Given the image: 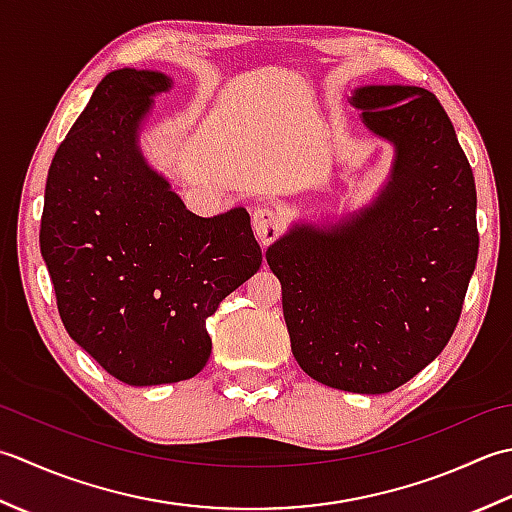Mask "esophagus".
<instances>
[{
    "label": "esophagus",
    "mask_w": 512,
    "mask_h": 512,
    "mask_svg": "<svg viewBox=\"0 0 512 512\" xmlns=\"http://www.w3.org/2000/svg\"><path fill=\"white\" fill-rule=\"evenodd\" d=\"M252 227L260 245H269L283 229V214L274 205H258L252 214Z\"/></svg>",
    "instance_id": "1"
}]
</instances>
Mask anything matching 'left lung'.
I'll use <instances>...</instances> for the list:
<instances>
[{
	"label": "left lung",
	"mask_w": 512,
	"mask_h": 512,
	"mask_svg": "<svg viewBox=\"0 0 512 512\" xmlns=\"http://www.w3.org/2000/svg\"><path fill=\"white\" fill-rule=\"evenodd\" d=\"M349 103L389 141L387 181L336 221H296L267 247L300 369L351 393H389L451 340L477 263V194L433 92L362 86Z\"/></svg>",
	"instance_id": "1"
}]
</instances>
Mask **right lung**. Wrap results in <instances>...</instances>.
Here are the masks:
<instances>
[{
    "instance_id": "right-lung-1",
    "label": "right lung",
    "mask_w": 512,
    "mask_h": 512,
    "mask_svg": "<svg viewBox=\"0 0 512 512\" xmlns=\"http://www.w3.org/2000/svg\"><path fill=\"white\" fill-rule=\"evenodd\" d=\"M159 70L99 81L50 163L39 247L64 327L130 387L190 380L205 367V320L252 278L263 252L245 207H185L141 150Z\"/></svg>"
}]
</instances>
